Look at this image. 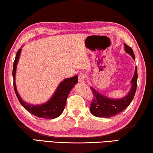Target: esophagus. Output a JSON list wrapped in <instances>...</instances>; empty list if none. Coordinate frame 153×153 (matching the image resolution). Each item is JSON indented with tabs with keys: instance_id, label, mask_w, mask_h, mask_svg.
Returning a JSON list of instances; mask_svg holds the SVG:
<instances>
[{
	"instance_id": "1",
	"label": "esophagus",
	"mask_w": 153,
	"mask_h": 153,
	"mask_svg": "<svg viewBox=\"0 0 153 153\" xmlns=\"http://www.w3.org/2000/svg\"><path fill=\"white\" fill-rule=\"evenodd\" d=\"M85 78H86V76L83 74H80L78 76V81L79 83L82 84L84 83V82H85Z\"/></svg>"
}]
</instances>
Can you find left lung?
<instances>
[{
    "label": "left lung",
    "mask_w": 153,
    "mask_h": 153,
    "mask_svg": "<svg viewBox=\"0 0 153 153\" xmlns=\"http://www.w3.org/2000/svg\"><path fill=\"white\" fill-rule=\"evenodd\" d=\"M124 49L133 60H135V54L131 47L124 44ZM137 82V69L135 67V74L132 78L131 87L126 96L119 99H113L102 95L93 87H91L93 94V101L91 103L90 111L93 115L98 117H111L124 111L135 96Z\"/></svg>",
    "instance_id": "obj_1"
}]
</instances>
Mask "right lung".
<instances>
[{"label": "right lung", "mask_w": 153, "mask_h": 153, "mask_svg": "<svg viewBox=\"0 0 153 153\" xmlns=\"http://www.w3.org/2000/svg\"><path fill=\"white\" fill-rule=\"evenodd\" d=\"M21 47L18 50L13 66V87L18 100L20 103L26 110L35 116L44 119H54L60 116L62 113L66 105V102L71 90L77 83V76L69 78H66L59 84L55 91L53 95L47 102L41 104H31L25 102L18 93L16 85V72L17 65L21 53Z\"/></svg>", "instance_id": "obj_1"}]
</instances>
